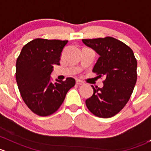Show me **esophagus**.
Here are the masks:
<instances>
[{"label": "esophagus", "instance_id": "esophagus-1", "mask_svg": "<svg viewBox=\"0 0 151 151\" xmlns=\"http://www.w3.org/2000/svg\"><path fill=\"white\" fill-rule=\"evenodd\" d=\"M76 84H78V85H83V84H84V83H83V82L82 81L78 80H78H76Z\"/></svg>", "mask_w": 151, "mask_h": 151}]
</instances>
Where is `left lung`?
<instances>
[{
    "mask_svg": "<svg viewBox=\"0 0 151 151\" xmlns=\"http://www.w3.org/2000/svg\"><path fill=\"white\" fill-rule=\"evenodd\" d=\"M82 41L99 55L92 71L105 78L102 88L91 86L94 93L86 100V107L97 117L110 118L124 108L132 94L137 60L131 48L112 37Z\"/></svg>",
    "mask_w": 151,
    "mask_h": 151,
    "instance_id": "1",
    "label": "left lung"
}]
</instances>
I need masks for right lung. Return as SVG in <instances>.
Returning <instances> with one entry per match:
<instances>
[{
	"mask_svg": "<svg viewBox=\"0 0 151 151\" xmlns=\"http://www.w3.org/2000/svg\"><path fill=\"white\" fill-rule=\"evenodd\" d=\"M68 41L36 38L23 46L16 63V80L22 99L35 114L52 115L59 109L75 79L65 81L51 74L55 65H60V57Z\"/></svg>",
	"mask_w": 151,
	"mask_h": 151,
	"instance_id": "obj_1",
	"label": "right lung"
}]
</instances>
